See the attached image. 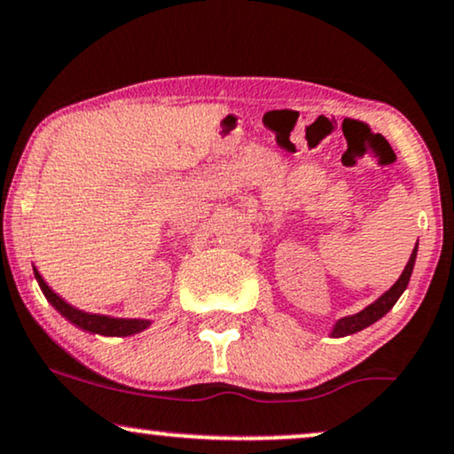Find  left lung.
Masks as SVG:
<instances>
[{
	"label": "left lung",
	"instance_id": "obj_1",
	"mask_svg": "<svg viewBox=\"0 0 454 454\" xmlns=\"http://www.w3.org/2000/svg\"><path fill=\"white\" fill-rule=\"evenodd\" d=\"M414 260H417V247L412 249V255L411 260H408L406 269H403L402 277L395 281V286H393L389 292H385L383 296L376 300L374 304H370L368 309H364L362 313L357 315H351V317H345V319H340L334 327V332H332V336L340 338V336H348V334H355V332L364 330V327L372 325L374 321H379L380 317L389 313L393 309V304L397 302V298L402 296L403 289H406L408 281H411V275H412V269H414Z\"/></svg>",
	"mask_w": 454,
	"mask_h": 454
}]
</instances>
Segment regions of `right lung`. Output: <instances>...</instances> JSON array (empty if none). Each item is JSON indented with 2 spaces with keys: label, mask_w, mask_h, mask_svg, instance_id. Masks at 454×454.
Masks as SVG:
<instances>
[{
  "label": "right lung",
  "mask_w": 454,
  "mask_h": 454,
  "mask_svg": "<svg viewBox=\"0 0 454 454\" xmlns=\"http://www.w3.org/2000/svg\"><path fill=\"white\" fill-rule=\"evenodd\" d=\"M35 279H37V283H40L43 296L48 298V302H51L52 307L59 310V313H61L63 317H67L74 325H78L86 332H92V334L130 336V334H137V332L145 330V327L150 325V321H145V319H116V317L84 313V310L71 307V304L65 302L59 294H54L52 289L46 286V281L42 279V275L37 270H35Z\"/></svg>",
  "instance_id": "1"
}]
</instances>
